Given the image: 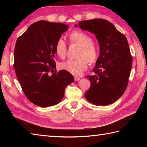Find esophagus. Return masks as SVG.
<instances>
[{
    "instance_id": "1",
    "label": "esophagus",
    "mask_w": 147,
    "mask_h": 147,
    "mask_svg": "<svg viewBox=\"0 0 147 147\" xmlns=\"http://www.w3.org/2000/svg\"><path fill=\"white\" fill-rule=\"evenodd\" d=\"M81 79L79 78H77V77H74V81L75 82H78V81H80Z\"/></svg>"
}]
</instances>
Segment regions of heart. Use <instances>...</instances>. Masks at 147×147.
Here are the masks:
<instances>
[{"mask_svg": "<svg viewBox=\"0 0 147 147\" xmlns=\"http://www.w3.org/2000/svg\"><path fill=\"white\" fill-rule=\"evenodd\" d=\"M69 40L71 45L80 47L78 51L76 60H68L62 62L59 67L62 70L67 71L75 76H82L90 65H94L98 61L99 51L94 43L93 40L88 34L80 30H74L69 35ZM54 51L55 54L61 59H64L67 52L66 43L62 38L56 42Z\"/></svg>", "mask_w": 147, "mask_h": 147, "instance_id": "obj_1", "label": "heart"}]
</instances>
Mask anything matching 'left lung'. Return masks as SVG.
I'll return each mask as SVG.
<instances>
[{
	"instance_id": "left-lung-1",
	"label": "left lung",
	"mask_w": 147,
	"mask_h": 147,
	"mask_svg": "<svg viewBox=\"0 0 147 147\" xmlns=\"http://www.w3.org/2000/svg\"><path fill=\"white\" fill-rule=\"evenodd\" d=\"M78 26L94 33L100 46L94 75L87 76L91 86L85 98L95 105L112 104L123 95L128 85L133 58L127 40L113 24L104 19L82 21Z\"/></svg>"
}]
</instances>
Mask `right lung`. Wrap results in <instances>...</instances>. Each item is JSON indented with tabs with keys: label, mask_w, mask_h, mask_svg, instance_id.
Returning <instances> with one entry per match:
<instances>
[{
	"label": "right lung",
	"mask_w": 147,
	"mask_h": 147,
	"mask_svg": "<svg viewBox=\"0 0 147 147\" xmlns=\"http://www.w3.org/2000/svg\"><path fill=\"white\" fill-rule=\"evenodd\" d=\"M68 26L39 21L31 24L16 43L14 68L22 90L29 100L42 107L56 105L74 77L57 71L55 44Z\"/></svg>",
	"instance_id": "add662e5"
}]
</instances>
